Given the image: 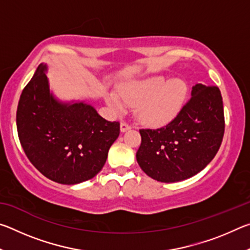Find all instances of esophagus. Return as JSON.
<instances>
[{"mask_svg": "<svg viewBox=\"0 0 250 250\" xmlns=\"http://www.w3.org/2000/svg\"><path fill=\"white\" fill-rule=\"evenodd\" d=\"M131 128H132V126H131L129 124H126V122H125V121H122V122H121V125H120V130H121V132H125V131L130 130Z\"/></svg>", "mask_w": 250, "mask_h": 250, "instance_id": "1", "label": "esophagus"}]
</instances>
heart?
Listing matches in <instances>:
<instances>
[{
  "instance_id": "heart-1",
  "label": "heart",
  "mask_w": 250,
  "mask_h": 250,
  "mask_svg": "<svg viewBox=\"0 0 250 250\" xmlns=\"http://www.w3.org/2000/svg\"><path fill=\"white\" fill-rule=\"evenodd\" d=\"M188 83L181 78L167 80L156 76L140 82L126 83L119 87V96L108 94L105 101L112 109L121 111L125 104L137 105L138 119L152 126L163 125L174 119L188 96Z\"/></svg>"
}]
</instances>
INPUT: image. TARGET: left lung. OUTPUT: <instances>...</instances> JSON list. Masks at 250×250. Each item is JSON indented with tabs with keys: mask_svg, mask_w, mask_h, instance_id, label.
<instances>
[{
	"mask_svg": "<svg viewBox=\"0 0 250 250\" xmlns=\"http://www.w3.org/2000/svg\"><path fill=\"white\" fill-rule=\"evenodd\" d=\"M225 118L216 86L196 83L177 116L159 129H141L139 166L152 179L172 183L201 172L222 145Z\"/></svg>",
	"mask_w": 250,
	"mask_h": 250,
	"instance_id": "8db88e82",
	"label": "left lung"
}]
</instances>
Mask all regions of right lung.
I'll return each mask as SVG.
<instances>
[{
	"label": "right lung",
	"mask_w": 250,
	"mask_h": 250,
	"mask_svg": "<svg viewBox=\"0 0 250 250\" xmlns=\"http://www.w3.org/2000/svg\"><path fill=\"white\" fill-rule=\"evenodd\" d=\"M47 67L41 64L20 97L16 111L19 139L25 154L42 174L73 185L98 174L120 133L84 103L65 104L49 91Z\"/></svg>",
	"instance_id": "1"
}]
</instances>
